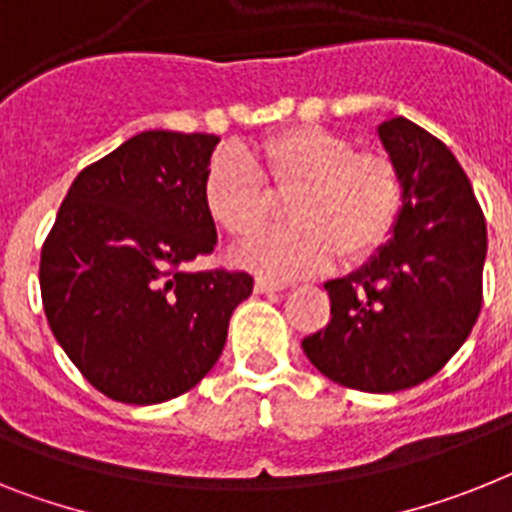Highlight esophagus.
I'll return each mask as SVG.
<instances>
[{
    "mask_svg": "<svg viewBox=\"0 0 512 512\" xmlns=\"http://www.w3.org/2000/svg\"><path fill=\"white\" fill-rule=\"evenodd\" d=\"M283 289H286V283L281 281H270V278H257L255 281L257 294H273V291H283Z\"/></svg>",
    "mask_w": 512,
    "mask_h": 512,
    "instance_id": "obj_1",
    "label": "esophagus"
}]
</instances>
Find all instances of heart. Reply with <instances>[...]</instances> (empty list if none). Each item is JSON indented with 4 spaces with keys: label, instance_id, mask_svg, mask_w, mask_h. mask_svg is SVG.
Here are the masks:
<instances>
[{
    "label": "heart",
    "instance_id": "heart-1",
    "mask_svg": "<svg viewBox=\"0 0 512 512\" xmlns=\"http://www.w3.org/2000/svg\"><path fill=\"white\" fill-rule=\"evenodd\" d=\"M289 195L291 226L239 249V265L263 276L294 278L328 268L336 255L354 265L388 242L401 210V179L377 150H354L349 137L296 124L252 150L218 153L203 176L205 213L231 239L263 229L273 197Z\"/></svg>",
    "mask_w": 512,
    "mask_h": 512
}]
</instances>
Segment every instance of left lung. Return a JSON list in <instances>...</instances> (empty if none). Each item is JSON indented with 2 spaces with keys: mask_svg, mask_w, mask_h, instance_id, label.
Instances as JSON below:
<instances>
[{
  "mask_svg": "<svg viewBox=\"0 0 512 512\" xmlns=\"http://www.w3.org/2000/svg\"><path fill=\"white\" fill-rule=\"evenodd\" d=\"M377 137L401 179V210L362 268L325 283L330 322L302 349L338 385L398 393L437 375L474 328L487 223L461 163L435 135L388 117Z\"/></svg>",
  "mask_w": 512,
  "mask_h": 512,
  "instance_id": "1",
  "label": "left lung"
}]
</instances>
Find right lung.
<instances>
[{
  "label": "right lung",
  "instance_id": "obj_1",
  "mask_svg": "<svg viewBox=\"0 0 512 512\" xmlns=\"http://www.w3.org/2000/svg\"><path fill=\"white\" fill-rule=\"evenodd\" d=\"M216 135L150 130L83 169L41 249L51 333L111 401L187 393L218 362L249 273L184 265L213 252L203 176Z\"/></svg>",
  "mask_w": 512,
  "mask_h": 512
}]
</instances>
